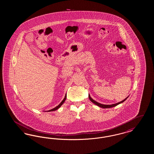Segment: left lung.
<instances>
[{
  "label": "left lung",
  "instance_id": "8db88e82",
  "mask_svg": "<svg viewBox=\"0 0 154 154\" xmlns=\"http://www.w3.org/2000/svg\"><path fill=\"white\" fill-rule=\"evenodd\" d=\"M88 97H89V100H90L93 103H94L95 104L97 105V106H99V107H102L103 109H108V108H111V107H115V106H117L118 104H121V103L124 102H125V101L127 99V98L129 97V96H128L126 98H125L124 100H123L122 101H121V102H118L117 103H116V104H110V105H107V104H101V103H98L97 102H96L95 100H94V99H93L90 96V95H89V94L88 95Z\"/></svg>",
  "mask_w": 154,
  "mask_h": 154
}]
</instances>
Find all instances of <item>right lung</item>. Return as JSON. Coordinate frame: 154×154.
Listing matches in <instances>:
<instances>
[{"mask_svg":"<svg viewBox=\"0 0 154 154\" xmlns=\"http://www.w3.org/2000/svg\"><path fill=\"white\" fill-rule=\"evenodd\" d=\"M66 94L65 95V97H64V99H63V100L60 103V104H59L58 106H57V107H55V108H54V109H52L51 110H48V111H48V112H50V111H55V110H58V109H59L60 107V106L63 104V103L65 102V101L66 100Z\"/></svg>","mask_w":154,"mask_h":154,"instance_id":"add662e5","label":"right lung"}]
</instances>
